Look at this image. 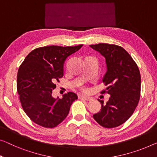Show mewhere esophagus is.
Segmentation results:
<instances>
[{
  "mask_svg": "<svg viewBox=\"0 0 157 157\" xmlns=\"http://www.w3.org/2000/svg\"><path fill=\"white\" fill-rule=\"evenodd\" d=\"M79 98L80 99H85V100H86V101H91V100H92V99L91 97H85V96H79Z\"/></svg>",
  "mask_w": 157,
  "mask_h": 157,
  "instance_id": "obj_1",
  "label": "esophagus"
}]
</instances>
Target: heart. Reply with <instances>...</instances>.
I'll list each match as a JSON object with an SVG mask.
<instances>
[{
	"label": "heart",
	"instance_id": "1",
	"mask_svg": "<svg viewBox=\"0 0 157 157\" xmlns=\"http://www.w3.org/2000/svg\"><path fill=\"white\" fill-rule=\"evenodd\" d=\"M83 90H84V91H86V89H85V88H83Z\"/></svg>",
	"mask_w": 157,
	"mask_h": 157
}]
</instances>
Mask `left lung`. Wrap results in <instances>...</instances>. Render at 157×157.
Segmentation results:
<instances>
[{
	"label": "left lung",
	"instance_id": "left-lung-1",
	"mask_svg": "<svg viewBox=\"0 0 157 157\" xmlns=\"http://www.w3.org/2000/svg\"><path fill=\"white\" fill-rule=\"evenodd\" d=\"M90 46L106 59L107 71L103 82L108 86L101 94L111 95L106 104L99 100L101 104V111L93 117L103 127H118L132 115L140 101L141 77L139 68L121 46L104 43Z\"/></svg>",
	"mask_w": 157,
	"mask_h": 157
}]
</instances>
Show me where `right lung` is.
Returning <instances> with one entry per match:
<instances>
[{"label":"right lung","mask_w":157,"mask_h":157,"mask_svg":"<svg viewBox=\"0 0 157 157\" xmlns=\"http://www.w3.org/2000/svg\"><path fill=\"white\" fill-rule=\"evenodd\" d=\"M82 46L35 48L20 65L17 75L19 98L25 113L37 125L56 127L67 117L72 102L78 99L73 92L55 99L52 91L56 87L55 83L63 76L65 60Z\"/></svg>","instance_id":"right-lung-1"}]
</instances>
